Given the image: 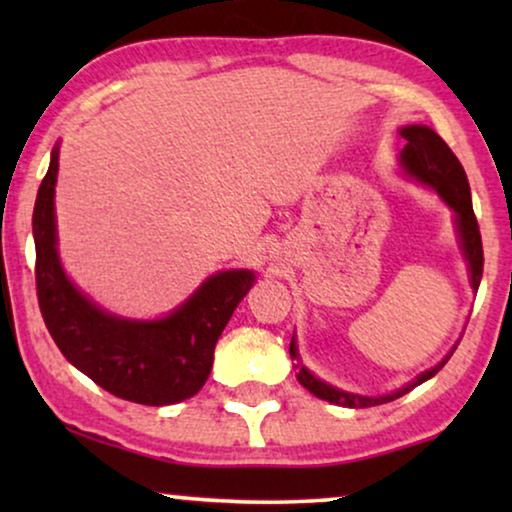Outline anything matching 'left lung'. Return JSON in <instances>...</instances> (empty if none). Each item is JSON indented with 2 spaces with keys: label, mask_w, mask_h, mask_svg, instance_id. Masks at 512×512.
I'll return each instance as SVG.
<instances>
[{
  "label": "left lung",
  "mask_w": 512,
  "mask_h": 512,
  "mask_svg": "<svg viewBox=\"0 0 512 512\" xmlns=\"http://www.w3.org/2000/svg\"><path fill=\"white\" fill-rule=\"evenodd\" d=\"M401 137L405 139V149L401 153V165L403 170L415 177L422 184H429L436 188L447 205L454 209L457 214V228H459V237H461V249H464L466 261H468V272H471V284L473 289L478 291L480 279H482V265H485V256H482V237H480V228H478V219L473 214V202H471V186H468L466 172L461 167L459 158L454 156L450 146L443 142V137L436 135L431 128L426 125H408V128L401 130ZM289 354L291 359H298V349L296 342L291 340L289 345ZM452 356V354H450ZM450 356H445L443 361L438 363L436 368L426 370L417 377L415 382L405 384L403 389L394 391L389 396H356V394H347V391H340L331 387V384L321 382L314 377L310 370L298 363V382L303 387L314 394L317 398H324L328 403L335 405H345V408H373V405H382L389 401H396L403 394H408L417 387L438 373L440 368L450 361Z\"/></svg>",
  "instance_id": "obj_1"
}]
</instances>
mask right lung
<instances>
[{"label":"right lung","mask_w":512,"mask_h":512,"mask_svg":"<svg viewBox=\"0 0 512 512\" xmlns=\"http://www.w3.org/2000/svg\"><path fill=\"white\" fill-rule=\"evenodd\" d=\"M55 181L58 149L51 153L32 214L39 310L55 345L83 375L125 401L172 405L195 396L212 370L216 340L254 284V272L228 270L209 277L165 319L111 317L81 296L60 268L55 251Z\"/></svg>","instance_id":"1"}]
</instances>
